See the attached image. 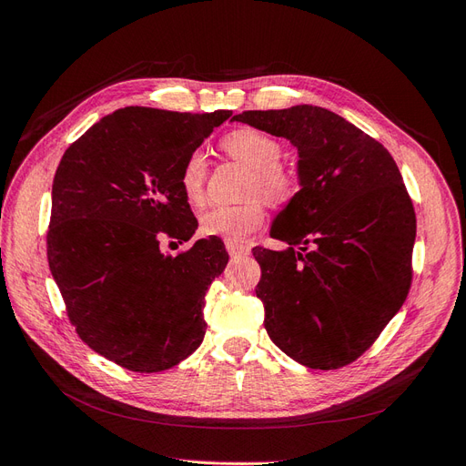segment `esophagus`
Here are the masks:
<instances>
[{
	"mask_svg": "<svg viewBox=\"0 0 466 466\" xmlns=\"http://www.w3.org/2000/svg\"><path fill=\"white\" fill-rule=\"evenodd\" d=\"M225 248H228V252H229L231 257L248 255V247H245V245H238V243H231V241H228V243H225Z\"/></svg>",
	"mask_w": 466,
	"mask_h": 466,
	"instance_id": "esophagus-1",
	"label": "esophagus"
}]
</instances>
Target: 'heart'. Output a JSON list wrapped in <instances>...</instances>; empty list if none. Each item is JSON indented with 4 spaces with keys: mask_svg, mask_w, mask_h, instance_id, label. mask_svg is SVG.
<instances>
[{
    "mask_svg": "<svg viewBox=\"0 0 466 466\" xmlns=\"http://www.w3.org/2000/svg\"><path fill=\"white\" fill-rule=\"evenodd\" d=\"M223 151L231 159L250 168L245 196L252 198L241 206H214L200 219V229L208 237L241 243L262 228L266 211L258 196L272 206L289 204L299 190L298 178L279 165L281 147L274 137L257 130H235L221 139ZM180 188L190 204L204 200L206 159L200 151L190 153L180 168Z\"/></svg>",
    "mask_w": 466,
    "mask_h": 466,
    "instance_id": "obj_1",
    "label": "heart"
}]
</instances>
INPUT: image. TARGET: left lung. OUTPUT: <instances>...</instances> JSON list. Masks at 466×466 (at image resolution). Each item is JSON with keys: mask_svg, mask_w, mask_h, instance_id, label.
<instances>
[{"mask_svg": "<svg viewBox=\"0 0 466 466\" xmlns=\"http://www.w3.org/2000/svg\"><path fill=\"white\" fill-rule=\"evenodd\" d=\"M231 120L289 139L299 155L301 188L270 229L288 248H252L266 332L305 368H344L410 289L416 214L399 167L377 139L322 106Z\"/></svg>", "mask_w": 466, "mask_h": 466, "instance_id": "obj_1", "label": "left lung"}]
</instances>
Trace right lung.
Wrapping results in <instances>:
<instances>
[{"label": "right lung", "instance_id": "1", "mask_svg": "<svg viewBox=\"0 0 466 466\" xmlns=\"http://www.w3.org/2000/svg\"><path fill=\"white\" fill-rule=\"evenodd\" d=\"M229 116L126 106L93 124L56 168L50 272L81 340L130 371L171 370L204 340L206 293L228 250L218 237L177 257L159 243L198 229L180 168Z\"/></svg>", "mask_w": 466, "mask_h": 466}]
</instances>
